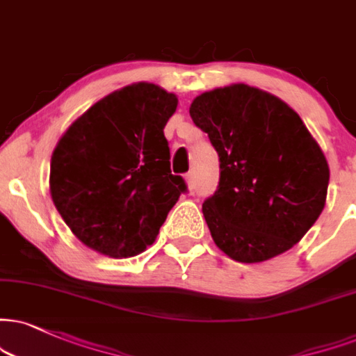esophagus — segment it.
<instances>
[{
	"mask_svg": "<svg viewBox=\"0 0 356 356\" xmlns=\"http://www.w3.org/2000/svg\"><path fill=\"white\" fill-rule=\"evenodd\" d=\"M185 179L188 183V190H190L191 193L195 191V177H193V173H186L185 175Z\"/></svg>",
	"mask_w": 356,
	"mask_h": 356,
	"instance_id": "esophagus-1",
	"label": "esophagus"
}]
</instances>
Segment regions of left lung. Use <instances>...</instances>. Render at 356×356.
<instances>
[{
    "instance_id": "left-lung-1",
    "label": "left lung",
    "mask_w": 356,
    "mask_h": 356,
    "mask_svg": "<svg viewBox=\"0 0 356 356\" xmlns=\"http://www.w3.org/2000/svg\"><path fill=\"white\" fill-rule=\"evenodd\" d=\"M190 115L219 156V185L203 214L214 243L238 262L297 244L327 200L330 170L299 113L256 87L232 84L193 100Z\"/></svg>"
}]
</instances>
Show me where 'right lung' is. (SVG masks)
Returning <instances> with one entry per match:
<instances>
[{
    "mask_svg": "<svg viewBox=\"0 0 356 356\" xmlns=\"http://www.w3.org/2000/svg\"><path fill=\"white\" fill-rule=\"evenodd\" d=\"M178 99L148 82L112 92L57 142L49 188L54 206L87 248L131 257L153 244L186 191L171 175L163 129Z\"/></svg>",
    "mask_w": 356,
    "mask_h": 356,
    "instance_id": "1",
    "label": "right lung"
}]
</instances>
